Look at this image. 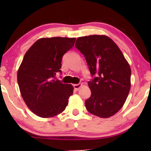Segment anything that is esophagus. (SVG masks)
Listing matches in <instances>:
<instances>
[{"instance_id":"1","label":"esophagus","mask_w":151,"mask_h":151,"mask_svg":"<svg viewBox=\"0 0 151 151\" xmlns=\"http://www.w3.org/2000/svg\"><path fill=\"white\" fill-rule=\"evenodd\" d=\"M73 86H74V88H75L76 91H78L79 88H80L82 86V84H80V83L75 84V85H73Z\"/></svg>"}]
</instances>
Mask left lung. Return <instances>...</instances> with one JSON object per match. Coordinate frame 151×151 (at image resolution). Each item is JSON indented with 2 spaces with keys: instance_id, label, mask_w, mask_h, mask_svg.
I'll return each mask as SVG.
<instances>
[{
  "instance_id": "1",
  "label": "left lung",
  "mask_w": 151,
  "mask_h": 151,
  "mask_svg": "<svg viewBox=\"0 0 151 151\" xmlns=\"http://www.w3.org/2000/svg\"><path fill=\"white\" fill-rule=\"evenodd\" d=\"M75 47L86 58L91 75V95L85 101L90 113L101 118L113 116L124 105L131 88V70L115 42L105 35L78 37Z\"/></svg>"
}]
</instances>
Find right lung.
Instances as JSON below:
<instances>
[{"mask_svg":"<svg viewBox=\"0 0 151 151\" xmlns=\"http://www.w3.org/2000/svg\"><path fill=\"white\" fill-rule=\"evenodd\" d=\"M75 40V38H42L25 53L17 81L24 103L37 116H55L67 106L73 86L56 80L55 75L61 73L63 55L72 48Z\"/></svg>","mask_w":151,"mask_h":151,"instance_id":"right-lung-1","label":"right lung"}]
</instances>
